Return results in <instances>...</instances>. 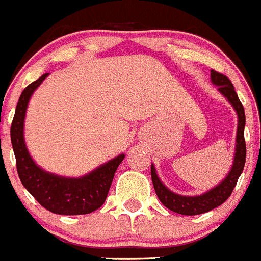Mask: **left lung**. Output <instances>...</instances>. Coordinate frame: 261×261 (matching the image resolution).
Returning <instances> with one entry per match:
<instances>
[{
  "mask_svg": "<svg viewBox=\"0 0 261 261\" xmlns=\"http://www.w3.org/2000/svg\"><path fill=\"white\" fill-rule=\"evenodd\" d=\"M212 81L218 85L219 92L230 101V103L234 106L238 113V131H237V148H235V158L234 164L231 168L227 177L222 181L218 187L213 188L212 190L206 192L205 194L197 197H187L178 196L173 193L169 189L162 184V181L159 180L153 165H151V178L155 188V192L158 194L160 202L168 207L169 210L182 215H197L207 213L210 210L218 207L219 205L225 202L226 199L231 196L235 185L238 182V178L242 174L246 163V140H244V124H246V115H244V108L240 102L239 97L234 89V85L230 81L227 76L219 73V72L212 69Z\"/></svg>",
  "mask_w": 261,
  "mask_h": 261,
  "instance_id": "left-lung-1",
  "label": "left lung"
}]
</instances>
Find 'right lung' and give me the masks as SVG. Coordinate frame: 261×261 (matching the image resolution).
Masks as SVG:
<instances>
[{
    "mask_svg": "<svg viewBox=\"0 0 261 261\" xmlns=\"http://www.w3.org/2000/svg\"><path fill=\"white\" fill-rule=\"evenodd\" d=\"M47 76L48 73L42 74L38 80L24 88L11 122L10 138L18 176L34 198L49 212L63 215L89 214L99 209L105 202L115 171L124 155L113 159L81 178L59 177L44 172L33 162L23 139L24 114L31 94Z\"/></svg>",
    "mask_w": 261,
    "mask_h": 261,
    "instance_id": "1",
    "label": "right lung"
}]
</instances>
